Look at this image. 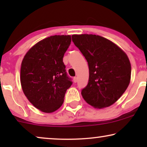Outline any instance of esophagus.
<instances>
[{"label": "esophagus", "instance_id": "1", "mask_svg": "<svg viewBox=\"0 0 147 147\" xmlns=\"http://www.w3.org/2000/svg\"><path fill=\"white\" fill-rule=\"evenodd\" d=\"M73 81H74V83H76V82H77V81H78L77 78H76V77H74V78H73Z\"/></svg>", "mask_w": 147, "mask_h": 147}]
</instances>
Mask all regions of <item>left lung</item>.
Masks as SVG:
<instances>
[{
  "label": "left lung",
  "mask_w": 147,
  "mask_h": 147,
  "mask_svg": "<svg viewBox=\"0 0 147 147\" xmlns=\"http://www.w3.org/2000/svg\"><path fill=\"white\" fill-rule=\"evenodd\" d=\"M71 37L89 67L88 85L82 90L84 99L96 108L111 106L129 85L131 65L127 55L101 36L82 34Z\"/></svg>",
  "instance_id": "8db88e82"
}]
</instances>
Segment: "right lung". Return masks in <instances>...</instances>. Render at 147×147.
Here are the masks:
<instances>
[{
	"label": "right lung",
	"instance_id": "obj_1",
	"mask_svg": "<svg viewBox=\"0 0 147 147\" xmlns=\"http://www.w3.org/2000/svg\"><path fill=\"white\" fill-rule=\"evenodd\" d=\"M70 35L45 38L30 49L21 67V84L29 101L41 111L51 113L61 107L73 82L63 57L71 43Z\"/></svg>",
	"mask_w": 147,
	"mask_h": 147
}]
</instances>
